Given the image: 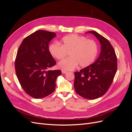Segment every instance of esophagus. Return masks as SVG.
Returning <instances> with one entry per match:
<instances>
[{"label": "esophagus", "instance_id": "1", "mask_svg": "<svg viewBox=\"0 0 132 132\" xmlns=\"http://www.w3.org/2000/svg\"><path fill=\"white\" fill-rule=\"evenodd\" d=\"M62 74H67V71H65V70H62Z\"/></svg>", "mask_w": 132, "mask_h": 132}]
</instances>
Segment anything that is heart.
Returning <instances> with one entry per match:
<instances>
[{
    "mask_svg": "<svg viewBox=\"0 0 132 132\" xmlns=\"http://www.w3.org/2000/svg\"><path fill=\"white\" fill-rule=\"evenodd\" d=\"M60 43L61 45L57 42L52 43L49 52L58 60L64 58L69 53L70 57L58 64L59 68L63 70H72L78 64L82 68L87 67L92 64L97 57L98 49L96 42L82 36L75 34L65 36Z\"/></svg>",
    "mask_w": 132,
    "mask_h": 132,
    "instance_id": "heart-1",
    "label": "heart"
}]
</instances>
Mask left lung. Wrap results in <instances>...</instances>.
<instances>
[{
    "label": "left lung",
    "mask_w": 132,
    "mask_h": 132,
    "mask_svg": "<svg viewBox=\"0 0 132 132\" xmlns=\"http://www.w3.org/2000/svg\"><path fill=\"white\" fill-rule=\"evenodd\" d=\"M93 34L101 44V52L93 64L75 72L74 88L78 95L89 100H94L106 94L112 83L117 69L115 51L109 41L96 31Z\"/></svg>",
    "instance_id": "8db88e82"
}]
</instances>
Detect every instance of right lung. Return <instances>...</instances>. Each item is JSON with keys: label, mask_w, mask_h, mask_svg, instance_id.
Returning <instances> with one entry per match:
<instances>
[{"label": "right lung", "mask_w": 132, "mask_h": 132, "mask_svg": "<svg viewBox=\"0 0 132 132\" xmlns=\"http://www.w3.org/2000/svg\"><path fill=\"white\" fill-rule=\"evenodd\" d=\"M55 33L38 30L24 38L15 59V68L21 87L30 96L41 98L54 91L61 70H48L56 62L49 52L50 41Z\"/></svg>", "instance_id": "add662e5"}]
</instances>
